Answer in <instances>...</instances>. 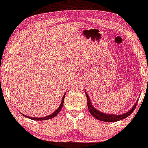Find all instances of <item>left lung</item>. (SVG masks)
<instances>
[{"label": "left lung", "instance_id": "left-lung-1", "mask_svg": "<svg viewBox=\"0 0 148 148\" xmlns=\"http://www.w3.org/2000/svg\"><path fill=\"white\" fill-rule=\"evenodd\" d=\"M86 95L88 99V109H89V111L90 113H91V115H92L93 117H95V118L97 119V120H101V121H103V122H108V123H111V122H117V121H119V120H123V119L127 118L129 115H130L132 113H133L134 110H135L136 107L137 103H138V101H137L133 108H132L130 111H128L127 113H125V114H122V115L106 114V113H101V112L97 111L96 108H95L92 105L90 100V98L87 95V93H86Z\"/></svg>", "mask_w": 148, "mask_h": 148}]
</instances>
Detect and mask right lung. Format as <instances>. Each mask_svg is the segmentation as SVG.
<instances>
[{
  "label": "right lung",
  "instance_id": "right-lung-1",
  "mask_svg": "<svg viewBox=\"0 0 148 148\" xmlns=\"http://www.w3.org/2000/svg\"><path fill=\"white\" fill-rule=\"evenodd\" d=\"M64 96H65V94L64 95L63 97H62V102H61V104L60 105V106H59V108H58V109L55 112H54V113H53L52 114L49 115V116L44 117V118H32V117H28V116H26V115H25V116L27 117V118H30V119H31V120H49V119H51L53 118H54V117L56 116V115L58 114L59 113H60V111H61V109H62V106H63V103H64Z\"/></svg>",
  "mask_w": 148,
  "mask_h": 148
}]
</instances>
